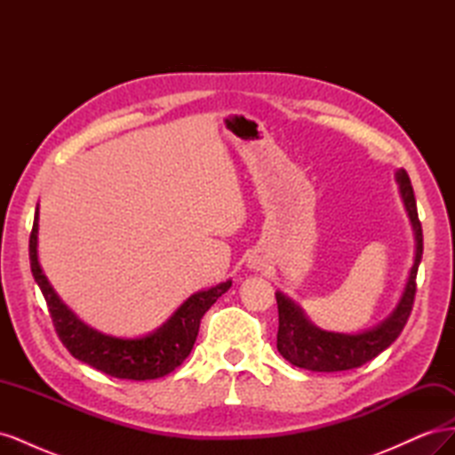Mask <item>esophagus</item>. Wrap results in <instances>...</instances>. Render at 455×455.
I'll return each instance as SVG.
<instances>
[{"label": "esophagus", "instance_id": "34e87169", "mask_svg": "<svg viewBox=\"0 0 455 455\" xmlns=\"http://www.w3.org/2000/svg\"><path fill=\"white\" fill-rule=\"evenodd\" d=\"M249 264H251V267H252V269H259V267H261V264H258V261H256V259H251V261H249Z\"/></svg>", "mask_w": 455, "mask_h": 455}]
</instances>
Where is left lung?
Segmentation results:
<instances>
[{"label": "left lung", "instance_id": "obj_1", "mask_svg": "<svg viewBox=\"0 0 455 455\" xmlns=\"http://www.w3.org/2000/svg\"><path fill=\"white\" fill-rule=\"evenodd\" d=\"M395 178L416 239L414 264L410 267L401 299H398V304L389 313L387 319L363 330V332L346 334L328 332V330L315 326L294 299L277 291L275 292L279 307L277 349L291 364L311 371H341L359 368L387 349L401 336L411 306H414L416 275L423 256V231L418 218L414 189H411L406 171L398 169Z\"/></svg>", "mask_w": 455, "mask_h": 455}]
</instances>
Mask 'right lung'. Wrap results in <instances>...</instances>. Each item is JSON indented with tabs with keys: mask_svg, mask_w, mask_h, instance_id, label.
Segmentation results:
<instances>
[{
	"mask_svg": "<svg viewBox=\"0 0 455 455\" xmlns=\"http://www.w3.org/2000/svg\"><path fill=\"white\" fill-rule=\"evenodd\" d=\"M37 231L39 206L36 209L30 235V267L39 291L47 301L54 330H57L64 347L77 361L100 370L112 378L144 381L171 374L174 368L186 361V356L194 349L203 315L231 286V279H228L226 283L191 294L167 321L146 336H109L85 324L54 292V288L51 286L39 264Z\"/></svg>",
	"mask_w": 455,
	"mask_h": 455,
	"instance_id": "right-lung-1",
	"label": "right lung"
}]
</instances>
